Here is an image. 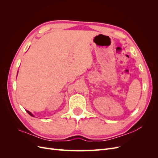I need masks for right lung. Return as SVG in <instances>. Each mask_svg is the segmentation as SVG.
<instances>
[{
	"mask_svg": "<svg viewBox=\"0 0 158 158\" xmlns=\"http://www.w3.org/2000/svg\"><path fill=\"white\" fill-rule=\"evenodd\" d=\"M26 111H27V113L28 114H30V115H31V116H32V117H34V116H33V114H31V113H30L29 111H27V110H26Z\"/></svg>",
	"mask_w": 158,
	"mask_h": 158,
	"instance_id": "add662e5",
	"label": "right lung"
}]
</instances>
